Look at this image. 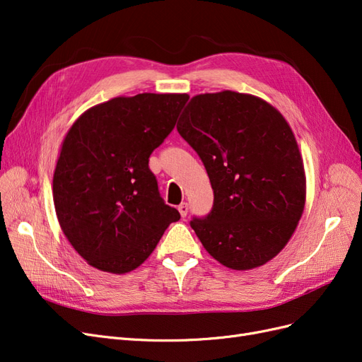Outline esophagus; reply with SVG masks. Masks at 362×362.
Here are the masks:
<instances>
[{
	"mask_svg": "<svg viewBox=\"0 0 362 362\" xmlns=\"http://www.w3.org/2000/svg\"><path fill=\"white\" fill-rule=\"evenodd\" d=\"M178 211H180L181 217H185V216H187V213H189V205L185 204V202H182V204L178 206Z\"/></svg>",
	"mask_w": 362,
	"mask_h": 362,
	"instance_id": "34e87169",
	"label": "esophagus"
}]
</instances>
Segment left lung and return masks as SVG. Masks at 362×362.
<instances>
[{"label": "left lung", "mask_w": 362, "mask_h": 362, "mask_svg": "<svg viewBox=\"0 0 362 362\" xmlns=\"http://www.w3.org/2000/svg\"><path fill=\"white\" fill-rule=\"evenodd\" d=\"M178 133L198 152L214 205L192 228L216 261L250 270L275 258L299 225L306 201L302 154L279 110L249 93L193 96Z\"/></svg>", "instance_id": "1"}]
</instances>
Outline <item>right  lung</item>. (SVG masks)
<instances>
[{
	"mask_svg": "<svg viewBox=\"0 0 362 362\" xmlns=\"http://www.w3.org/2000/svg\"><path fill=\"white\" fill-rule=\"evenodd\" d=\"M187 100V93L116 96L87 108L64 136L52 199L64 237L89 266L133 272L180 221L148 164Z\"/></svg>",
	"mask_w": 362,
	"mask_h": 362,
	"instance_id": "obj_1",
	"label": "right lung"
}]
</instances>
